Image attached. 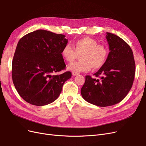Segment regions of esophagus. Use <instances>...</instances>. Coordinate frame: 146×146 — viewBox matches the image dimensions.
<instances>
[{
  "mask_svg": "<svg viewBox=\"0 0 146 146\" xmlns=\"http://www.w3.org/2000/svg\"><path fill=\"white\" fill-rule=\"evenodd\" d=\"M72 76H77V75L79 74V73L76 72H72Z\"/></svg>",
  "mask_w": 146,
  "mask_h": 146,
  "instance_id": "1",
  "label": "esophagus"
}]
</instances>
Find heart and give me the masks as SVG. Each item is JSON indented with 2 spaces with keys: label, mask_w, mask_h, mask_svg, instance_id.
Wrapping results in <instances>:
<instances>
[{
  "label": "heart",
  "mask_w": 146,
  "mask_h": 146,
  "mask_svg": "<svg viewBox=\"0 0 146 146\" xmlns=\"http://www.w3.org/2000/svg\"><path fill=\"white\" fill-rule=\"evenodd\" d=\"M61 54L63 58L69 63L72 62L77 55H80L81 61L69 64L68 69L72 72H86L92 68H101L107 59L108 50L105 45L99 44L96 39L85 37L75 41L73 47L69 44L65 45Z\"/></svg>",
  "instance_id": "b5f03b06"
}]
</instances>
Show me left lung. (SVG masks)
<instances>
[{
  "instance_id": "obj_1",
  "label": "left lung",
  "mask_w": 146,
  "mask_h": 146,
  "mask_svg": "<svg viewBox=\"0 0 146 146\" xmlns=\"http://www.w3.org/2000/svg\"><path fill=\"white\" fill-rule=\"evenodd\" d=\"M109 45L107 59L94 75L99 79L85 77L81 89L83 98L99 107H108L120 102L133 85L135 63L129 45L117 35L107 32Z\"/></svg>"
}]
</instances>
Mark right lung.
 <instances>
[{
	"mask_svg": "<svg viewBox=\"0 0 146 146\" xmlns=\"http://www.w3.org/2000/svg\"><path fill=\"white\" fill-rule=\"evenodd\" d=\"M64 35L38 30L22 38L12 61V79L18 94L36 106L52 103L59 97L70 72L55 75L66 68L61 52L68 44Z\"/></svg>",
	"mask_w": 146,
	"mask_h": 146,
	"instance_id": "obj_1",
	"label": "right lung"
}]
</instances>
